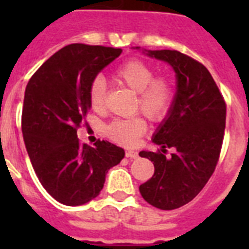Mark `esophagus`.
Returning <instances> with one entry per match:
<instances>
[{"instance_id": "1", "label": "esophagus", "mask_w": 249, "mask_h": 249, "mask_svg": "<svg viewBox=\"0 0 249 249\" xmlns=\"http://www.w3.org/2000/svg\"><path fill=\"white\" fill-rule=\"evenodd\" d=\"M125 156L128 159H137L138 158V152L134 151V150H128V151L125 152Z\"/></svg>"}]
</instances>
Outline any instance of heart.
I'll return each instance as SVG.
<instances>
[{
    "mask_svg": "<svg viewBox=\"0 0 249 249\" xmlns=\"http://www.w3.org/2000/svg\"><path fill=\"white\" fill-rule=\"evenodd\" d=\"M154 68L140 59H130L117 68L115 79L121 85L137 93V107L151 120H160L169 111L173 102V85L165 77H154ZM106 81L98 76L93 80L89 90L90 105L95 111L105 108ZM146 121L140 116L117 119L107 126L111 140L123 144H134L146 132Z\"/></svg>",
    "mask_w": 249,
    "mask_h": 249,
    "instance_id": "obj_1",
    "label": "heart"
}]
</instances>
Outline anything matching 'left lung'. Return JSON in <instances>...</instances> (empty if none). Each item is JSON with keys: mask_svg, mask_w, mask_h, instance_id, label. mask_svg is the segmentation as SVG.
Returning <instances> with one entry per match:
<instances>
[{"mask_svg": "<svg viewBox=\"0 0 249 249\" xmlns=\"http://www.w3.org/2000/svg\"><path fill=\"white\" fill-rule=\"evenodd\" d=\"M176 73V94L169 111L156 128L152 142L161 152L141 151L155 172L140 186L148 204L163 211L179 208L200 193L214 172L224 140L226 105L212 75L193 58L177 50H146ZM174 148L170 158L162 154Z\"/></svg>", "mask_w": 249, "mask_h": 249, "instance_id": "1", "label": "left lung"}]
</instances>
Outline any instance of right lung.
Masks as SVG:
<instances>
[{
	"instance_id": "1",
	"label": "right lung",
	"mask_w": 249,
	"mask_h": 249,
	"mask_svg": "<svg viewBox=\"0 0 249 249\" xmlns=\"http://www.w3.org/2000/svg\"><path fill=\"white\" fill-rule=\"evenodd\" d=\"M121 49L72 44L41 66L27 84L21 115L25 148L41 185L55 200L77 207L97 197L106 174L125 156L116 144H81L77 130L91 108L90 85Z\"/></svg>"
}]
</instances>
